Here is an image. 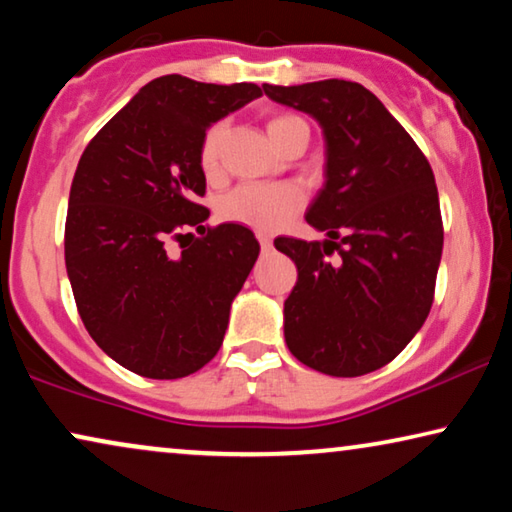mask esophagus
I'll list each match as a JSON object with an SVG mask.
<instances>
[{
	"mask_svg": "<svg viewBox=\"0 0 512 512\" xmlns=\"http://www.w3.org/2000/svg\"><path fill=\"white\" fill-rule=\"evenodd\" d=\"M258 242H261V249L263 251H270L272 249V240L268 235H258Z\"/></svg>",
	"mask_w": 512,
	"mask_h": 512,
	"instance_id": "34e87169",
	"label": "esophagus"
}]
</instances>
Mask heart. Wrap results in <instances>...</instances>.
Masks as SVG:
<instances>
[{"mask_svg":"<svg viewBox=\"0 0 512 512\" xmlns=\"http://www.w3.org/2000/svg\"><path fill=\"white\" fill-rule=\"evenodd\" d=\"M303 125L298 116L275 114L268 118L265 130L272 139V144L279 146L289 132ZM223 123L209 125L205 137L200 142V167L207 177H214L221 165V142H223ZM303 207V195L293 186L286 184H242L228 191L216 205V212L223 221L240 223V226L261 230V233H275L286 226L298 209Z\"/></svg>","mask_w":512,"mask_h":512,"instance_id":"heart-1","label":"heart"}]
</instances>
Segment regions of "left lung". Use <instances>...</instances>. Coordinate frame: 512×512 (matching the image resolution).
Instances as JSON below:
<instances>
[{"label":"left lung","instance_id":"obj_1","mask_svg":"<svg viewBox=\"0 0 512 512\" xmlns=\"http://www.w3.org/2000/svg\"><path fill=\"white\" fill-rule=\"evenodd\" d=\"M263 90L317 118L326 137V186L305 219L328 240H275L298 268L284 303L286 345L319 373H373L394 361L429 317L443 254L433 170L361 83H265ZM333 250L338 262L327 261Z\"/></svg>","mask_w":512,"mask_h":512}]
</instances>
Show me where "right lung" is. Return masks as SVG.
Masks as SVG:
<instances>
[{"label": "right lung", "mask_w": 512, "mask_h": 512, "mask_svg": "<svg viewBox=\"0 0 512 512\" xmlns=\"http://www.w3.org/2000/svg\"><path fill=\"white\" fill-rule=\"evenodd\" d=\"M261 95L256 83L160 76L83 151L69 191L67 275L90 338L132 373L177 380L219 352L261 247L240 223L205 226L198 153L209 125Z\"/></svg>", "instance_id": "right-lung-1"}]
</instances>
